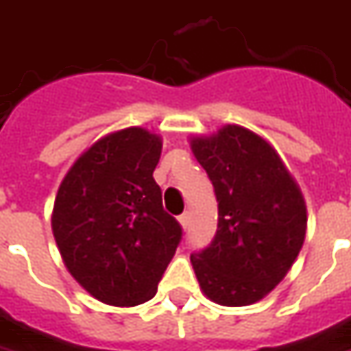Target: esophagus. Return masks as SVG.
<instances>
[{"instance_id": "esophagus-1", "label": "esophagus", "mask_w": 351, "mask_h": 351, "mask_svg": "<svg viewBox=\"0 0 351 351\" xmlns=\"http://www.w3.org/2000/svg\"><path fill=\"white\" fill-rule=\"evenodd\" d=\"M178 223H180V226L186 230L188 225H190V213H182V215L178 217Z\"/></svg>"}]
</instances>
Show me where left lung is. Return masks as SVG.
<instances>
[{
  "label": "left lung",
  "mask_w": 351,
  "mask_h": 351,
  "mask_svg": "<svg viewBox=\"0 0 351 351\" xmlns=\"http://www.w3.org/2000/svg\"><path fill=\"white\" fill-rule=\"evenodd\" d=\"M219 202L213 242L190 261L202 292L219 306L263 300L300 254L307 228L304 194L263 136L240 125L190 138Z\"/></svg>",
  "instance_id": "1"
}]
</instances>
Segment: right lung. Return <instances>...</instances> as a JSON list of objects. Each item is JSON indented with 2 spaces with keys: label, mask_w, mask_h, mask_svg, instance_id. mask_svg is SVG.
Returning <instances> with one entry per match:
<instances>
[{
  "label": "right lung",
  "mask_w": 351,
  "mask_h": 351,
  "mask_svg": "<svg viewBox=\"0 0 351 351\" xmlns=\"http://www.w3.org/2000/svg\"><path fill=\"white\" fill-rule=\"evenodd\" d=\"M163 140L142 126L99 138L76 159L56 195L51 230L66 271L101 304L152 300L182 228L154 180Z\"/></svg>",
  "instance_id": "add662e5"
}]
</instances>
